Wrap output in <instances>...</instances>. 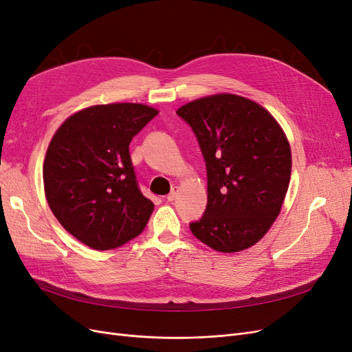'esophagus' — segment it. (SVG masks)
I'll return each mask as SVG.
<instances>
[{
    "mask_svg": "<svg viewBox=\"0 0 352 352\" xmlns=\"http://www.w3.org/2000/svg\"><path fill=\"white\" fill-rule=\"evenodd\" d=\"M177 192H179V188L177 186H173V189H172V192H170L168 195H167V201H175L176 199V197H177Z\"/></svg>",
    "mask_w": 352,
    "mask_h": 352,
    "instance_id": "obj_1",
    "label": "esophagus"
}]
</instances>
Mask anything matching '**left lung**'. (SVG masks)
Returning a JSON list of instances; mask_svg holds the SVG:
<instances>
[{
  "instance_id": "left-lung-1",
  "label": "left lung",
  "mask_w": 352,
  "mask_h": 352,
  "mask_svg": "<svg viewBox=\"0 0 352 352\" xmlns=\"http://www.w3.org/2000/svg\"><path fill=\"white\" fill-rule=\"evenodd\" d=\"M177 114L195 132L207 167V208L190 230L219 252L252 247L289 186L292 154L282 126L258 102L228 92L190 101Z\"/></svg>"
}]
</instances>
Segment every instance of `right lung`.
Listing matches in <instances>:
<instances>
[{"instance_id":"right-lung-1","label":"right lung","mask_w":352,"mask_h":352,"mask_svg":"<svg viewBox=\"0 0 352 352\" xmlns=\"http://www.w3.org/2000/svg\"><path fill=\"white\" fill-rule=\"evenodd\" d=\"M158 114L140 102L91 105L61 123L44 160V189L60 225L92 250L122 247L145 229L154 202L136 184L129 144Z\"/></svg>"}]
</instances>
